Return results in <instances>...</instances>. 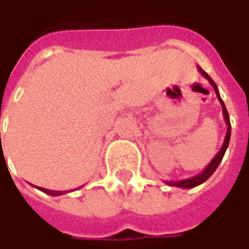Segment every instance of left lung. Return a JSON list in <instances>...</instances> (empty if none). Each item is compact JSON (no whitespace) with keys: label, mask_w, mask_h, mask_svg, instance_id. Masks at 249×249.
Masks as SVG:
<instances>
[{"label":"left lung","mask_w":249,"mask_h":249,"mask_svg":"<svg viewBox=\"0 0 249 249\" xmlns=\"http://www.w3.org/2000/svg\"><path fill=\"white\" fill-rule=\"evenodd\" d=\"M197 71H200V73H201V76H203L204 78H207V80L209 81V84L213 87L214 92H216V96H217V98H219L220 104H221V108H223V116H224V121H225V124H227V133H225V139H224V142H223V145H221V149H220V151L217 152V155L212 159V161L209 162L208 165L204 168L203 172H200L198 175H196V176H193V178H184V180H178V181H165V183H167L168 185H171V187L185 188V189H188V188L197 187V185L203 184L204 181H207V180L212 176V173L216 171V168L219 167V164L221 162V160H223V157H224V153L225 151H227V148H228V144H230V139H231L230 114H228V112H227L224 101H223L221 97H220L219 89H217V87H216V84H214L213 80H212V78H211V77H209L208 74H207V73L200 68V66H197Z\"/></svg>","instance_id":"1"}]
</instances>
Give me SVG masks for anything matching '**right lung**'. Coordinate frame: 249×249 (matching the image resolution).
<instances>
[{
  "label": "right lung",
  "mask_w": 249,
  "mask_h": 249,
  "mask_svg": "<svg viewBox=\"0 0 249 249\" xmlns=\"http://www.w3.org/2000/svg\"><path fill=\"white\" fill-rule=\"evenodd\" d=\"M40 191H42L46 195H51V196H61V195H65V193H69V191H51V189H45V188L37 187ZM81 188V187H80ZM74 191V189H73Z\"/></svg>",
  "instance_id": "right-lung-1"
}]
</instances>
